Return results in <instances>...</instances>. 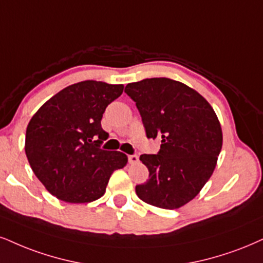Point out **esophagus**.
Here are the masks:
<instances>
[{"instance_id": "esophagus-1", "label": "esophagus", "mask_w": 263, "mask_h": 263, "mask_svg": "<svg viewBox=\"0 0 263 263\" xmlns=\"http://www.w3.org/2000/svg\"><path fill=\"white\" fill-rule=\"evenodd\" d=\"M128 161H129V163H132V164L138 163V162H139V157L137 156V155H129V156H128Z\"/></svg>"}]
</instances>
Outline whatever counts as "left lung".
I'll use <instances>...</instances> for the list:
<instances>
[{
    "instance_id": "obj_1",
    "label": "left lung",
    "mask_w": 263,
    "mask_h": 263,
    "mask_svg": "<svg viewBox=\"0 0 263 263\" xmlns=\"http://www.w3.org/2000/svg\"><path fill=\"white\" fill-rule=\"evenodd\" d=\"M137 105L147 139H160L156 155H141L146 183L135 186L142 201L179 209L212 176L222 148V129L210 103L185 84L151 78L125 86Z\"/></svg>"
}]
</instances>
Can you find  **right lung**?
Segmentation results:
<instances>
[{
  "label": "right lung",
  "mask_w": 263,
  "mask_h": 263,
  "mask_svg": "<svg viewBox=\"0 0 263 263\" xmlns=\"http://www.w3.org/2000/svg\"><path fill=\"white\" fill-rule=\"evenodd\" d=\"M124 86L85 80L61 90L32 116L25 154L37 179L57 199L91 202L106 191L109 177L123 168V152L102 150L108 139L101 126L106 107Z\"/></svg>",
  "instance_id": "right-lung-1"
}]
</instances>
